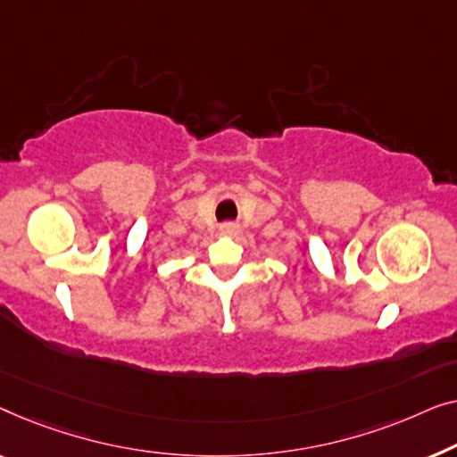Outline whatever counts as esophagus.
Returning a JSON list of instances; mask_svg holds the SVG:
<instances>
[{
    "mask_svg": "<svg viewBox=\"0 0 457 457\" xmlns=\"http://www.w3.org/2000/svg\"><path fill=\"white\" fill-rule=\"evenodd\" d=\"M237 231V228L234 226V223H226V226H221V234L223 236H234Z\"/></svg>",
    "mask_w": 457,
    "mask_h": 457,
    "instance_id": "esophagus-1",
    "label": "esophagus"
}]
</instances>
